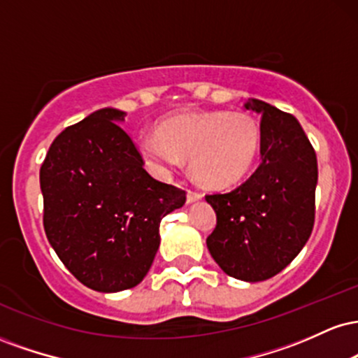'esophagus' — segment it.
<instances>
[{"mask_svg": "<svg viewBox=\"0 0 358 358\" xmlns=\"http://www.w3.org/2000/svg\"><path fill=\"white\" fill-rule=\"evenodd\" d=\"M202 193L200 192H195V190H188L187 192V202L188 203H193V202H196V200H200L202 199Z\"/></svg>", "mask_w": 358, "mask_h": 358, "instance_id": "obj_1", "label": "esophagus"}]
</instances>
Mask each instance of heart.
Wrapping results in <instances>:
<instances>
[{
	"instance_id": "heart-1",
	"label": "heart",
	"mask_w": 358,
	"mask_h": 358,
	"mask_svg": "<svg viewBox=\"0 0 358 358\" xmlns=\"http://www.w3.org/2000/svg\"><path fill=\"white\" fill-rule=\"evenodd\" d=\"M141 158L155 173L168 176L190 158L199 182L225 188L249 173L261 148V126L242 110H199L163 119L158 134L136 138Z\"/></svg>"
}]
</instances>
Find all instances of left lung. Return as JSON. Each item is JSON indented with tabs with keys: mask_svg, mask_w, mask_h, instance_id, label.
Segmentation results:
<instances>
[{
	"mask_svg": "<svg viewBox=\"0 0 358 358\" xmlns=\"http://www.w3.org/2000/svg\"><path fill=\"white\" fill-rule=\"evenodd\" d=\"M244 108L261 116V165L234 190L207 195L217 225L207 248L229 276L264 281L298 256L315 224L316 153L293 114L259 99Z\"/></svg>",
	"mask_w": 358,
	"mask_h": 358,
	"instance_id": "obj_1",
	"label": "left lung"
}]
</instances>
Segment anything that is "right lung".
<instances>
[{"instance_id": "1", "label": "right lung", "mask_w": 358, "mask_h": 358, "mask_svg": "<svg viewBox=\"0 0 358 358\" xmlns=\"http://www.w3.org/2000/svg\"><path fill=\"white\" fill-rule=\"evenodd\" d=\"M124 116L104 108L65 127L40 168L47 239L65 268L101 293L143 281L159 248L163 217L187 200L185 190L145 170L119 126Z\"/></svg>"}]
</instances>
